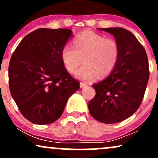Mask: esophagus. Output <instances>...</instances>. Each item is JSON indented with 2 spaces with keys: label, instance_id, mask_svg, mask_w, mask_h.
<instances>
[{
  "label": "esophagus",
  "instance_id": "obj_1",
  "mask_svg": "<svg viewBox=\"0 0 158 158\" xmlns=\"http://www.w3.org/2000/svg\"><path fill=\"white\" fill-rule=\"evenodd\" d=\"M85 86H87V84H86V83H84V82H80V88H85Z\"/></svg>",
  "mask_w": 158,
  "mask_h": 158
}]
</instances>
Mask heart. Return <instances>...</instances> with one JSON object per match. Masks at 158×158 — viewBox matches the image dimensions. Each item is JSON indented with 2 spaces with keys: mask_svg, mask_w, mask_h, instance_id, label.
<instances>
[{
  "mask_svg": "<svg viewBox=\"0 0 158 158\" xmlns=\"http://www.w3.org/2000/svg\"><path fill=\"white\" fill-rule=\"evenodd\" d=\"M73 47L64 45L61 58L64 68L76 77L85 81L107 77L113 71L119 56V46L115 39L105 38L92 31H85L74 39Z\"/></svg>",
  "mask_w": 158,
  "mask_h": 158,
  "instance_id": "heart-1",
  "label": "heart"
}]
</instances>
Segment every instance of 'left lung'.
Returning a JSON list of instances; mask_svg holds the SVG:
<instances>
[{
    "instance_id": "left-lung-1",
    "label": "left lung",
    "mask_w": 158,
    "mask_h": 158,
    "mask_svg": "<svg viewBox=\"0 0 158 158\" xmlns=\"http://www.w3.org/2000/svg\"><path fill=\"white\" fill-rule=\"evenodd\" d=\"M99 30L115 37L119 56L110 75L93 85L96 95L88 108L94 119L113 124L131 117L140 106L149 78L148 57L143 45L128 30L122 27Z\"/></svg>"
}]
</instances>
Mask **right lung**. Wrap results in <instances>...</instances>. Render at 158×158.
Segmentation results:
<instances>
[{
    "instance_id": "obj_1",
    "label": "right lung",
    "mask_w": 158,
    "mask_h": 158,
    "mask_svg": "<svg viewBox=\"0 0 158 158\" xmlns=\"http://www.w3.org/2000/svg\"><path fill=\"white\" fill-rule=\"evenodd\" d=\"M71 36L68 29H38L23 38L11 57V95L22 115L32 123L46 125L57 120L68 98L79 88L61 58Z\"/></svg>"
}]
</instances>
